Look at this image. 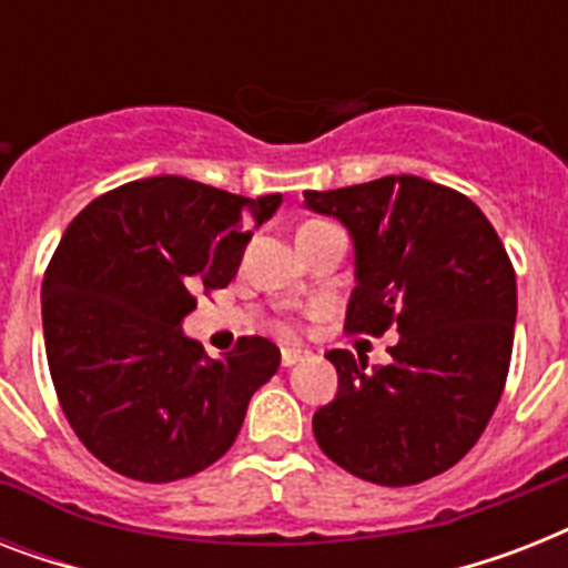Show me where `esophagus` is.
I'll return each instance as SVG.
<instances>
[{
    "instance_id": "1",
    "label": "esophagus",
    "mask_w": 568,
    "mask_h": 568,
    "mask_svg": "<svg viewBox=\"0 0 568 568\" xmlns=\"http://www.w3.org/2000/svg\"><path fill=\"white\" fill-rule=\"evenodd\" d=\"M306 356H310V354H306L303 347H283V365H285V368H292V365L303 363Z\"/></svg>"
}]
</instances>
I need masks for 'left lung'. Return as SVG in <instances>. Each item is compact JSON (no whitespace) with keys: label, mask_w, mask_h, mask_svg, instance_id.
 I'll return each mask as SVG.
<instances>
[{"label":"left lung","mask_w":568,"mask_h":568,"mask_svg":"<svg viewBox=\"0 0 568 568\" xmlns=\"http://www.w3.org/2000/svg\"><path fill=\"white\" fill-rule=\"evenodd\" d=\"M345 223L356 288L347 333L397 327L392 363L329 351L338 392L312 418L333 463L379 486H413L475 448L501 400L516 327V271L466 194L422 176L303 191Z\"/></svg>","instance_id":"8db88e82"}]
</instances>
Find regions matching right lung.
Segmentation results:
<instances>
[{
  "label": "right lung",
  "mask_w": 568,
  "mask_h": 568,
  "mask_svg": "<svg viewBox=\"0 0 568 568\" xmlns=\"http://www.w3.org/2000/svg\"><path fill=\"white\" fill-rule=\"evenodd\" d=\"M280 203L153 176L97 196L67 226L40 294L49 374L75 436L111 471L171 484L232 448L280 347L244 336L212 359L182 321L194 292L230 285L247 223Z\"/></svg>",
  "instance_id": "obj_1"
}]
</instances>
